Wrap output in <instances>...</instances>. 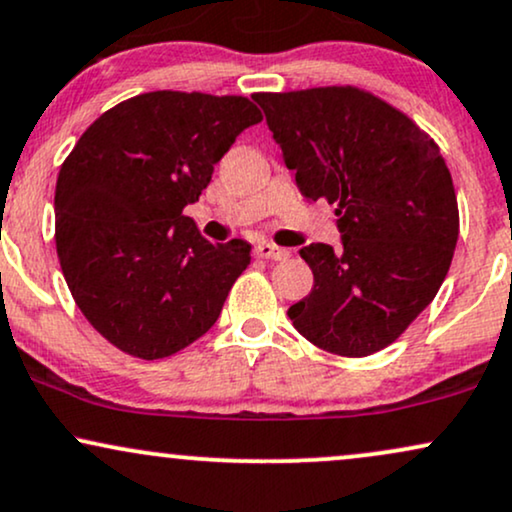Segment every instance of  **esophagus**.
Wrapping results in <instances>:
<instances>
[{"instance_id":"obj_1","label":"esophagus","mask_w":512,"mask_h":512,"mask_svg":"<svg viewBox=\"0 0 512 512\" xmlns=\"http://www.w3.org/2000/svg\"><path fill=\"white\" fill-rule=\"evenodd\" d=\"M257 257H262V260H274V262H286L288 257H291V252L286 248H279V245L274 243H260L255 248Z\"/></svg>"}]
</instances>
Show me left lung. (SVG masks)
I'll return each instance as SVG.
<instances>
[{
    "label": "left lung",
    "mask_w": 512,
    "mask_h": 512,
    "mask_svg": "<svg viewBox=\"0 0 512 512\" xmlns=\"http://www.w3.org/2000/svg\"><path fill=\"white\" fill-rule=\"evenodd\" d=\"M307 200L336 205L341 248L300 257L315 286L288 317L326 353L391 346L439 293L460 217L439 145L410 116L353 85L255 92Z\"/></svg>",
    "instance_id": "8db88e82"
}]
</instances>
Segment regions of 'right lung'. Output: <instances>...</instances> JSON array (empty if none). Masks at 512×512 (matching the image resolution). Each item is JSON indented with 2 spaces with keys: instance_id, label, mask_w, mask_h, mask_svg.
<instances>
[{
  "instance_id": "right-lung-1",
  "label": "right lung",
  "mask_w": 512,
  "mask_h": 512,
  "mask_svg": "<svg viewBox=\"0 0 512 512\" xmlns=\"http://www.w3.org/2000/svg\"><path fill=\"white\" fill-rule=\"evenodd\" d=\"M262 112L248 97L157 90L116 104L61 164L54 240L69 291L112 346L159 360L205 336L250 264L183 214Z\"/></svg>"
}]
</instances>
